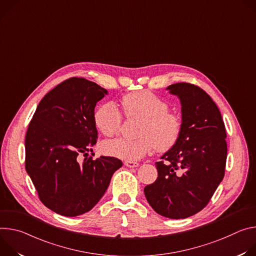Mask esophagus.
I'll return each mask as SVG.
<instances>
[{
    "label": "esophagus",
    "mask_w": 256,
    "mask_h": 256,
    "mask_svg": "<svg viewBox=\"0 0 256 256\" xmlns=\"http://www.w3.org/2000/svg\"><path fill=\"white\" fill-rule=\"evenodd\" d=\"M124 164L128 168H136L139 166V164L137 162H132V160H125Z\"/></svg>",
    "instance_id": "esophagus-1"
}]
</instances>
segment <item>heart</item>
I'll return each instance as SVG.
<instances>
[{
  "label": "heart",
  "mask_w": 256,
  "mask_h": 256,
  "mask_svg": "<svg viewBox=\"0 0 256 256\" xmlns=\"http://www.w3.org/2000/svg\"><path fill=\"white\" fill-rule=\"evenodd\" d=\"M121 104L127 118L140 119L139 137L108 141L102 146L106 154L133 162L142 158L154 146L164 152L177 142L182 121L177 114L168 110L166 100L148 92H135L124 96ZM94 121L100 133L112 137L120 131L122 115L115 104L106 102L96 108Z\"/></svg>",
  "instance_id": "1"
}]
</instances>
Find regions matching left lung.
Segmentation results:
<instances>
[{
    "label": "left lung",
    "mask_w": 256,
    "mask_h": 256,
    "mask_svg": "<svg viewBox=\"0 0 256 256\" xmlns=\"http://www.w3.org/2000/svg\"><path fill=\"white\" fill-rule=\"evenodd\" d=\"M181 102L177 142L156 162L158 179L146 186L150 206L168 218H185L206 206L224 176L226 128L212 98L194 84L166 88Z\"/></svg>",
    "instance_id": "8db88e82"
}]
</instances>
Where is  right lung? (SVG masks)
<instances>
[{
	"mask_svg": "<svg viewBox=\"0 0 256 256\" xmlns=\"http://www.w3.org/2000/svg\"><path fill=\"white\" fill-rule=\"evenodd\" d=\"M106 94L92 81L69 78L44 96L28 126L26 172L40 202L59 214L90 212L123 164L112 156H88L98 139L94 108ZM79 155L86 156L82 162Z\"/></svg>",
	"mask_w": 256,
	"mask_h": 256,
	"instance_id": "1",
	"label": "right lung"
}]
</instances>
